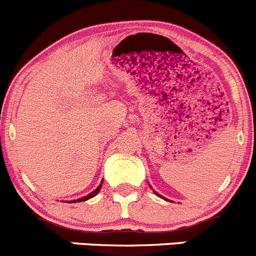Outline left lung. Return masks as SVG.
I'll use <instances>...</instances> for the list:
<instances>
[{"instance_id":"obj_1","label":"left lung","mask_w":256,"mask_h":256,"mask_svg":"<svg viewBox=\"0 0 256 256\" xmlns=\"http://www.w3.org/2000/svg\"><path fill=\"white\" fill-rule=\"evenodd\" d=\"M160 197H162V196H160Z\"/></svg>"}]
</instances>
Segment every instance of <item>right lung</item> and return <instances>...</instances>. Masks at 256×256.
Masks as SVG:
<instances>
[{
	"label": "right lung",
	"instance_id": "add662e5",
	"mask_svg": "<svg viewBox=\"0 0 256 256\" xmlns=\"http://www.w3.org/2000/svg\"><path fill=\"white\" fill-rule=\"evenodd\" d=\"M102 182H104V181H102ZM102 182H101V185H100L98 187H97V188H96V190H94V192H91V194H88V196L82 197V198H78V202H81V201H88V198H92V197H94V196H96V194H98V192H100V190H101ZM72 202H76V201H72Z\"/></svg>",
	"mask_w": 256,
	"mask_h": 256
}]
</instances>
